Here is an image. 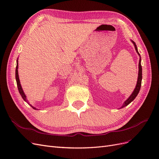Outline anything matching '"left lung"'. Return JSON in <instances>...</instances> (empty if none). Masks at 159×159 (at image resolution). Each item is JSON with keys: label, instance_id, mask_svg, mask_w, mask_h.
Segmentation results:
<instances>
[{"label": "left lung", "instance_id": "obj_1", "mask_svg": "<svg viewBox=\"0 0 159 159\" xmlns=\"http://www.w3.org/2000/svg\"><path fill=\"white\" fill-rule=\"evenodd\" d=\"M132 42L133 43L134 48H135V50H136V52H137V54H139V56H140V54H139V52H138L136 44L133 41H132ZM141 56H140V59H139V74H138V79H137V82L136 87H135V88H134L132 94L130 95V97L125 101V102H124L123 105H122V107L121 108L125 107V106H127V105H128L130 103L132 102L133 101L134 99V98L137 97V95H138L139 91H140L141 86V81H142V66H141Z\"/></svg>", "mask_w": 159, "mask_h": 159}]
</instances>
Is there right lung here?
<instances>
[{"label": "right lung", "instance_id": "1", "mask_svg": "<svg viewBox=\"0 0 159 159\" xmlns=\"http://www.w3.org/2000/svg\"><path fill=\"white\" fill-rule=\"evenodd\" d=\"M18 60H17V62H16V83H17V87H18V91H19V93H20V94L21 95L22 99L25 101V102L26 103H28V100L26 99V96L25 95V93H24V91L22 90V88L21 87V85H20V80H19V77H18ZM30 105V104H29ZM31 107L34 109H36L34 107H33L31 105Z\"/></svg>", "mask_w": 159, "mask_h": 159}]
</instances>
